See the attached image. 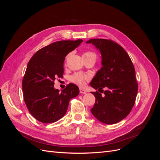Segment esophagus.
Returning <instances> with one entry per match:
<instances>
[{
    "label": "esophagus",
    "instance_id": "34e87169",
    "mask_svg": "<svg viewBox=\"0 0 160 160\" xmlns=\"http://www.w3.org/2000/svg\"><path fill=\"white\" fill-rule=\"evenodd\" d=\"M79 92H80V93H82V94H85L86 93V91L83 89H79Z\"/></svg>",
    "mask_w": 160,
    "mask_h": 160
}]
</instances>
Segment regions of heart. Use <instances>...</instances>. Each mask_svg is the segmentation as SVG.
<instances>
[{
  "instance_id": "b5f03b06",
  "label": "heart",
  "mask_w": 160,
  "mask_h": 160,
  "mask_svg": "<svg viewBox=\"0 0 160 160\" xmlns=\"http://www.w3.org/2000/svg\"><path fill=\"white\" fill-rule=\"evenodd\" d=\"M91 56H94L96 57L95 53L91 51H87L84 52L83 55V57H88ZM89 77L88 75L81 74V73H79V72H77V73H75L70 77L71 81L80 87L85 86L86 81H89Z\"/></svg>"
}]
</instances>
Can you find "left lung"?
Here are the masks:
<instances>
[{"mask_svg":"<svg viewBox=\"0 0 160 160\" xmlns=\"http://www.w3.org/2000/svg\"><path fill=\"white\" fill-rule=\"evenodd\" d=\"M86 43L94 45L101 55L102 67L90 85L99 91L106 89L103 96L102 92H91L95 97L91 113L101 122L115 124L127 117L136 99L138 85L133 65L123 48L113 41L92 38Z\"/></svg>","mask_w":160,"mask_h":160,"instance_id":"left-lung-1","label":"left lung"}]
</instances>
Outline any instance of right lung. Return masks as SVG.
Here are the masks:
<instances>
[{
  "label": "right lung",
  "instance_id": "1",
  "mask_svg": "<svg viewBox=\"0 0 160 160\" xmlns=\"http://www.w3.org/2000/svg\"><path fill=\"white\" fill-rule=\"evenodd\" d=\"M83 42L57 41L35 53L28 62L22 79L23 98L30 113L43 123L55 122L65 115L71 99L79 93L69 83L61 92L54 88V81L63 75L65 57Z\"/></svg>",
  "mask_w": 160,
  "mask_h": 160
}]
</instances>
